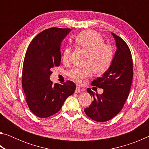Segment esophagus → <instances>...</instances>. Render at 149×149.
Returning a JSON list of instances; mask_svg holds the SVG:
<instances>
[{"label": "esophagus", "instance_id": "obj_1", "mask_svg": "<svg viewBox=\"0 0 149 149\" xmlns=\"http://www.w3.org/2000/svg\"><path fill=\"white\" fill-rule=\"evenodd\" d=\"M85 91V89H81V88H80L79 87H76V89H75V93H81V92H84V91Z\"/></svg>", "mask_w": 149, "mask_h": 149}]
</instances>
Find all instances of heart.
I'll return each instance as SVG.
<instances>
[{
	"instance_id": "heart-1",
	"label": "heart",
	"mask_w": 149,
	"mask_h": 149,
	"mask_svg": "<svg viewBox=\"0 0 149 149\" xmlns=\"http://www.w3.org/2000/svg\"><path fill=\"white\" fill-rule=\"evenodd\" d=\"M78 47L87 51L85 64L87 66L74 68L68 73L70 77L79 84H84L93 71L97 75L103 74L109 69L114 59V49L109 44L104 42V39L99 33L92 30L81 32L75 38ZM71 47H65L62 54L64 63L70 61Z\"/></svg>"
}]
</instances>
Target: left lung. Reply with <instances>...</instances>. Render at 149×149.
<instances>
[{
    "instance_id": "1",
    "label": "left lung",
    "mask_w": 149,
    "mask_h": 149,
    "mask_svg": "<svg viewBox=\"0 0 149 149\" xmlns=\"http://www.w3.org/2000/svg\"><path fill=\"white\" fill-rule=\"evenodd\" d=\"M117 50L112 64L102 77L93 81L91 85L104 89L101 95L87 91L93 101L85 113L96 122H107L116 116L124 105L130 94L133 79V61L129 47L123 40L112 33Z\"/></svg>"
}]
</instances>
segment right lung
Returning <instances> with one entry per match:
<instances>
[{
  "label": "right lung",
  "mask_w": 149,
  "mask_h": 149,
  "mask_svg": "<svg viewBox=\"0 0 149 149\" xmlns=\"http://www.w3.org/2000/svg\"><path fill=\"white\" fill-rule=\"evenodd\" d=\"M71 29L51 27L37 35L25 55L22 85L30 110L39 118H48L61 109L65 99L74 94L76 86L67 81L52 84L51 69L61 61L60 45Z\"/></svg>",
  "instance_id": "1"
}]
</instances>
